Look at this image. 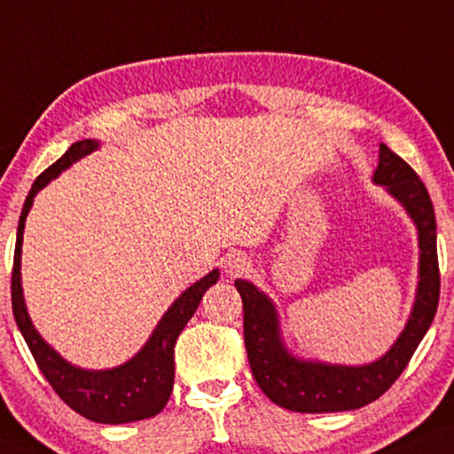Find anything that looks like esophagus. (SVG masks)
Wrapping results in <instances>:
<instances>
[{
    "instance_id": "obj_1",
    "label": "esophagus",
    "mask_w": 454,
    "mask_h": 454,
    "mask_svg": "<svg viewBox=\"0 0 454 454\" xmlns=\"http://www.w3.org/2000/svg\"><path fill=\"white\" fill-rule=\"evenodd\" d=\"M248 270V261L239 254H227L225 256V271L227 276H239Z\"/></svg>"
}]
</instances>
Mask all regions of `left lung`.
<instances>
[{"instance_id": "left-lung-1", "label": "left lung", "mask_w": 454, "mask_h": 454, "mask_svg": "<svg viewBox=\"0 0 454 454\" xmlns=\"http://www.w3.org/2000/svg\"><path fill=\"white\" fill-rule=\"evenodd\" d=\"M374 183L385 184L400 200L419 229V290L415 309L404 333L381 360L368 366H333L299 362L284 349L278 316L271 301L253 284L236 279L244 303V343L250 371L262 394L278 406L294 412H340L371 404L404 372L440 301V267L435 248V215L427 187L398 153L381 143Z\"/></svg>"}]
</instances>
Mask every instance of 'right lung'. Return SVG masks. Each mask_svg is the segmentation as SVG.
I'll return each mask as SVG.
<instances>
[{
	"mask_svg": "<svg viewBox=\"0 0 454 454\" xmlns=\"http://www.w3.org/2000/svg\"><path fill=\"white\" fill-rule=\"evenodd\" d=\"M98 147V143L88 141L73 143L60 160L46 168L35 178L29 195H27L25 206H22L19 218V233H16L14 248V265H12V311L16 326L20 328L22 337L29 345L33 360L42 371L46 381L59 394V398L67 406L80 412L82 417L90 419L97 423H132L141 419L155 417L164 411L168 398L175 385V343L184 328V324L192 320L198 309L201 296L212 284H216L218 270L210 271L208 276L195 282L172 303L166 316L161 317L158 328L153 330L147 345L132 357L130 362L121 366L111 368V371H82V368L71 366L50 347L46 340L33 328L27 313L25 301H22L20 288V246L22 231H25V218L29 215L33 198L42 187L52 181L56 175L69 168L83 155Z\"/></svg>",
	"mask_w": 454,
	"mask_h": 454,
	"instance_id": "1",
	"label": "right lung"
}]
</instances>
